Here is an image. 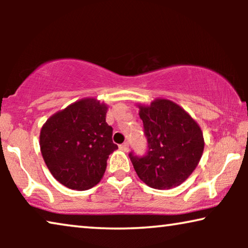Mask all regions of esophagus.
I'll return each mask as SVG.
<instances>
[{
	"label": "esophagus",
	"mask_w": 248,
	"mask_h": 248,
	"mask_svg": "<svg viewBox=\"0 0 248 248\" xmlns=\"http://www.w3.org/2000/svg\"><path fill=\"white\" fill-rule=\"evenodd\" d=\"M128 147H130V145H128V142H124L123 144L120 145V149L123 151H128Z\"/></svg>",
	"instance_id": "obj_1"
}]
</instances>
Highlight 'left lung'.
<instances>
[{"label": "left lung", "instance_id": "1", "mask_svg": "<svg viewBox=\"0 0 248 248\" xmlns=\"http://www.w3.org/2000/svg\"><path fill=\"white\" fill-rule=\"evenodd\" d=\"M147 152H130V159L142 182L157 189L181 185L192 174L204 149L198 123L178 105L157 99L150 106H140Z\"/></svg>", "mask_w": 248, "mask_h": 248}]
</instances>
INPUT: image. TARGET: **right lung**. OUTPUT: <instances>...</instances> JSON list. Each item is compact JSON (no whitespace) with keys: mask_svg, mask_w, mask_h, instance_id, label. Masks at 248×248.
<instances>
[{"mask_svg":"<svg viewBox=\"0 0 248 248\" xmlns=\"http://www.w3.org/2000/svg\"><path fill=\"white\" fill-rule=\"evenodd\" d=\"M107 106L93 98L70 105L40 131V150L52 175L66 187L84 191L98 184L107 159L118 148L106 123Z\"/></svg>","mask_w":248,"mask_h":248,"instance_id":"add662e5","label":"right lung"}]
</instances>
